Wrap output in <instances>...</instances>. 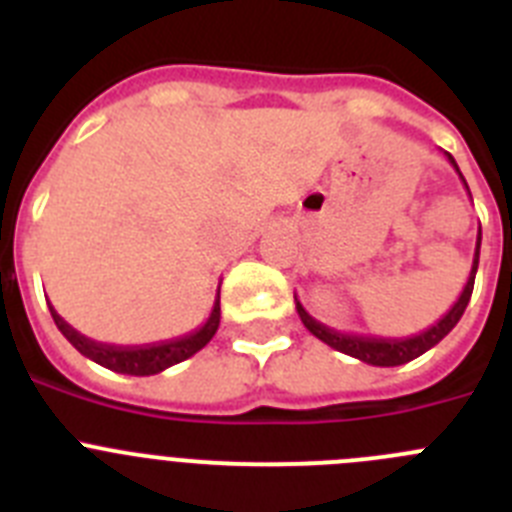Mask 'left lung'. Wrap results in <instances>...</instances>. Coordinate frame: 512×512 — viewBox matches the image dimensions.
Here are the masks:
<instances>
[{"label": "left lung", "mask_w": 512, "mask_h": 512, "mask_svg": "<svg viewBox=\"0 0 512 512\" xmlns=\"http://www.w3.org/2000/svg\"><path fill=\"white\" fill-rule=\"evenodd\" d=\"M446 158H449L451 166L459 171L454 156H451V153H446ZM459 176H461V171H459ZM461 182H464V176H461ZM464 187H467V182H464ZM467 192H469V187H467ZM479 243H482V228L477 230V248H474L472 271H469V279H467V284H464V289H461L459 300L454 302V307H451V310L446 312V315H443L436 325L420 330L418 336L372 338V336H354V333H341V330H333V328H328V325L318 323V320L312 318L310 312L302 307V302L295 297L297 315H300V320L305 323V328L310 330L312 336L320 338L323 343H328L330 348L341 351V354L354 356V359L364 361V364H372V366L408 364V361L423 356L425 351H431L438 341H443V338L449 336L451 330H454V325L461 320V315H464V310H467L469 297H472V289H474V274H477V266H479Z\"/></svg>", "instance_id": "obj_1"}]
</instances>
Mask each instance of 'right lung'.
<instances>
[{
  "label": "right lung",
  "mask_w": 512,
  "mask_h": 512,
  "mask_svg": "<svg viewBox=\"0 0 512 512\" xmlns=\"http://www.w3.org/2000/svg\"><path fill=\"white\" fill-rule=\"evenodd\" d=\"M48 307H51L53 323L58 325V330L66 336V341H69L81 356H87L94 364L104 366V369H112V372L117 374H130V377H151V374L164 372L169 366L189 359V356H194L200 348H205L207 343H210V338L215 336L217 325H220V292L215 295V305H212L210 318L205 320V325H200V328L187 333V336L171 338V341L161 343H148V346H110V343L92 341V338L81 336L76 328H71V325L53 310V305Z\"/></svg>",
  "instance_id": "add662e5"
}]
</instances>
